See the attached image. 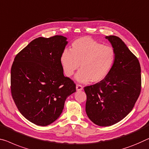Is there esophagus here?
<instances>
[{
    "label": "esophagus",
    "instance_id": "esophagus-1",
    "mask_svg": "<svg viewBox=\"0 0 149 149\" xmlns=\"http://www.w3.org/2000/svg\"><path fill=\"white\" fill-rule=\"evenodd\" d=\"M76 88H77V91H82V89H83V87H82V86L81 85V84H77L76 86Z\"/></svg>",
    "mask_w": 149,
    "mask_h": 149
}]
</instances>
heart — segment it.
Segmentation results:
<instances>
[{"mask_svg": "<svg viewBox=\"0 0 149 149\" xmlns=\"http://www.w3.org/2000/svg\"><path fill=\"white\" fill-rule=\"evenodd\" d=\"M115 61V51L113 47L90 37H81L72 42L70 50L65 49L60 56V62L66 76L71 77L76 70L77 81L87 83L102 81L111 71Z\"/></svg>", "mask_w": 149, "mask_h": 149, "instance_id": "obj_1", "label": "heart"}]
</instances>
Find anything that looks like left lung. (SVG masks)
<instances>
[{
  "mask_svg": "<svg viewBox=\"0 0 149 149\" xmlns=\"http://www.w3.org/2000/svg\"><path fill=\"white\" fill-rule=\"evenodd\" d=\"M105 38L115 51L114 65L104 80L84 88L86 114L101 127L123 120L133 109L141 91V69L137 57L119 37Z\"/></svg>",
  "mask_w": 149,
  "mask_h": 149,
  "instance_id": "left-lung-1",
  "label": "left lung"
}]
</instances>
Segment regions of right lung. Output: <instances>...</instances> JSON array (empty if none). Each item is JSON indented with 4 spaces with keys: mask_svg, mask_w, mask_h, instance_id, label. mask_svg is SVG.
Here are the masks:
<instances>
[{
    "mask_svg": "<svg viewBox=\"0 0 149 149\" xmlns=\"http://www.w3.org/2000/svg\"><path fill=\"white\" fill-rule=\"evenodd\" d=\"M67 38L38 37L16 55L11 67L10 90L20 113L36 125L47 126L59 117L76 84L63 74L60 56Z\"/></svg>",
    "mask_w": 149,
    "mask_h": 149,
    "instance_id": "right-lung-1",
    "label": "right lung"
}]
</instances>
